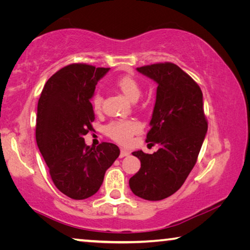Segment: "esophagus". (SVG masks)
Listing matches in <instances>:
<instances>
[{
    "label": "esophagus",
    "mask_w": 250,
    "mask_h": 250,
    "mask_svg": "<svg viewBox=\"0 0 250 250\" xmlns=\"http://www.w3.org/2000/svg\"><path fill=\"white\" fill-rule=\"evenodd\" d=\"M129 155V152L125 150V149H121L120 150V158H125V156H128Z\"/></svg>",
    "instance_id": "esophagus-1"
}]
</instances>
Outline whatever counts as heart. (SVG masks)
Here are the masks:
<instances>
[{
  "label": "heart",
  "instance_id": "b5f03b06",
  "mask_svg": "<svg viewBox=\"0 0 250 250\" xmlns=\"http://www.w3.org/2000/svg\"><path fill=\"white\" fill-rule=\"evenodd\" d=\"M116 86L131 101H137L139 97L141 96V84L132 76H121L116 80ZM101 103H103V96L99 91H96L91 98L92 107L95 110H99ZM140 125L135 121L118 120L110 122L108 125H105L104 132L109 138H111L116 142L121 143V145H126V143L130 142L131 138L140 131Z\"/></svg>",
  "mask_w": 250,
  "mask_h": 250
}]
</instances>
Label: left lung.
I'll use <instances>...</instances> for the list:
<instances>
[{
  "instance_id": "1",
  "label": "left lung",
  "mask_w": 250,
  "mask_h": 250,
  "mask_svg": "<svg viewBox=\"0 0 250 250\" xmlns=\"http://www.w3.org/2000/svg\"><path fill=\"white\" fill-rule=\"evenodd\" d=\"M137 70L158 83L146 141L158 145L159 150L153 154L133 152L141 167L129 180V185L134 195L160 201L174 194L195 166L207 132L203 94L200 86L172 62Z\"/></svg>"
}]
</instances>
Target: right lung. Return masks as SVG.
<instances>
[{
    "instance_id": "obj_1",
    "label": "right lung",
    "mask_w": 250,
    "mask_h": 250,
    "mask_svg": "<svg viewBox=\"0 0 250 250\" xmlns=\"http://www.w3.org/2000/svg\"><path fill=\"white\" fill-rule=\"evenodd\" d=\"M109 69L86 64L66 66L47 80L37 104V146L55 186L73 200L98 192L105 171L120 154L113 143L90 147L83 139L94 130L90 99Z\"/></svg>"
}]
</instances>
